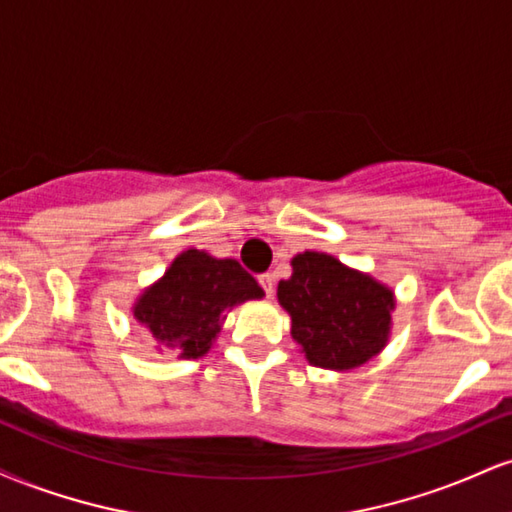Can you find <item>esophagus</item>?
I'll use <instances>...</instances> for the list:
<instances>
[{
    "label": "esophagus",
    "instance_id": "esophagus-1",
    "mask_svg": "<svg viewBox=\"0 0 512 512\" xmlns=\"http://www.w3.org/2000/svg\"><path fill=\"white\" fill-rule=\"evenodd\" d=\"M257 281H260V286L264 289V293H267V296H274V284H276V279H274L272 272L260 274V276H257Z\"/></svg>",
    "mask_w": 512,
    "mask_h": 512
}]
</instances>
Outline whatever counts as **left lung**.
Wrapping results in <instances>:
<instances>
[{"instance_id":"left-lung-1","label":"left lung","mask_w":512,"mask_h":512,"mask_svg":"<svg viewBox=\"0 0 512 512\" xmlns=\"http://www.w3.org/2000/svg\"><path fill=\"white\" fill-rule=\"evenodd\" d=\"M291 267L276 298L291 315V337L313 366L351 370L385 349L395 310V293L385 284L325 252L305 250Z\"/></svg>"}]
</instances>
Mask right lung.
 Here are the masks:
<instances>
[{
  "label": "right lung",
  "mask_w": 512,
  "mask_h": 512,
  "mask_svg": "<svg viewBox=\"0 0 512 512\" xmlns=\"http://www.w3.org/2000/svg\"><path fill=\"white\" fill-rule=\"evenodd\" d=\"M262 296L260 284L236 260L190 248L137 298L132 313L158 344L178 349L180 358H199L211 349L233 305Z\"/></svg>",
  "instance_id": "right-lung-1"
}]
</instances>
